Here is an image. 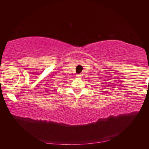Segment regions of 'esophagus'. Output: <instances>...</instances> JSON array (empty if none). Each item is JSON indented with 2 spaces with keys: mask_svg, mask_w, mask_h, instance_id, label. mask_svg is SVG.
I'll return each instance as SVG.
<instances>
[{
  "mask_svg": "<svg viewBox=\"0 0 149 149\" xmlns=\"http://www.w3.org/2000/svg\"><path fill=\"white\" fill-rule=\"evenodd\" d=\"M76 76H77V77H81V75H80V74H77Z\"/></svg>",
  "mask_w": 149,
  "mask_h": 149,
  "instance_id": "34e87169",
  "label": "esophagus"
}]
</instances>
